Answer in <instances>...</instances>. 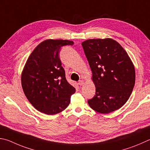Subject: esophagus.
Wrapping results in <instances>:
<instances>
[{"mask_svg":"<svg viewBox=\"0 0 150 150\" xmlns=\"http://www.w3.org/2000/svg\"><path fill=\"white\" fill-rule=\"evenodd\" d=\"M78 84H79L80 86L83 85V84H84V81H83V80H79V83H78Z\"/></svg>","mask_w":150,"mask_h":150,"instance_id":"34e87169","label":"esophagus"}]
</instances>
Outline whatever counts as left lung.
I'll list each match as a JSON object with an SVG mask.
<instances>
[{
  "label": "left lung",
  "mask_w": 150,
  "mask_h": 150,
  "mask_svg": "<svg viewBox=\"0 0 150 150\" xmlns=\"http://www.w3.org/2000/svg\"><path fill=\"white\" fill-rule=\"evenodd\" d=\"M82 46L96 86V94L88 100L90 107L104 114L121 108L135 83L134 67L128 54L111 39H88Z\"/></svg>",
  "instance_id": "8db88e82"
}]
</instances>
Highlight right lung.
Instances as JSON below:
<instances>
[{"mask_svg":"<svg viewBox=\"0 0 150 150\" xmlns=\"http://www.w3.org/2000/svg\"><path fill=\"white\" fill-rule=\"evenodd\" d=\"M73 44L68 40H46L35 48L26 62L21 73L23 91L40 112L47 115L62 112L75 92L66 80L59 56L62 47Z\"/></svg>","mask_w":150,"mask_h":150,"instance_id":"right-lung-1","label":"right lung"}]
</instances>
